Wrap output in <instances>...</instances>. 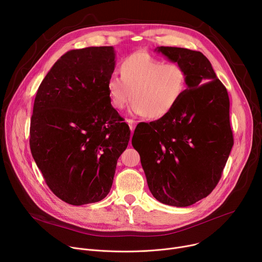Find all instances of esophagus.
Segmentation results:
<instances>
[{
  "instance_id": "34e87169",
  "label": "esophagus",
  "mask_w": 262,
  "mask_h": 262,
  "mask_svg": "<svg viewBox=\"0 0 262 262\" xmlns=\"http://www.w3.org/2000/svg\"><path fill=\"white\" fill-rule=\"evenodd\" d=\"M126 122L128 123V125H129L130 130H132V132H134V129H135V127H136V125H137V122H136L135 120H132V119H127V120H126Z\"/></svg>"
}]
</instances>
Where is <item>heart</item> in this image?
I'll return each mask as SVG.
<instances>
[{
    "label": "heart",
    "instance_id": "b5f03b06",
    "mask_svg": "<svg viewBox=\"0 0 262 262\" xmlns=\"http://www.w3.org/2000/svg\"><path fill=\"white\" fill-rule=\"evenodd\" d=\"M121 77L113 75L107 81L109 102L123 109L130 101V112L150 120L169 115L183 98L187 74L178 63L154 57L146 52H136L120 64Z\"/></svg>",
    "mask_w": 262,
    "mask_h": 262
}]
</instances>
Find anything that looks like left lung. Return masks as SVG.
<instances>
[{"instance_id": "obj_1", "label": "left lung", "mask_w": 262, "mask_h": 262, "mask_svg": "<svg viewBox=\"0 0 262 262\" xmlns=\"http://www.w3.org/2000/svg\"><path fill=\"white\" fill-rule=\"evenodd\" d=\"M155 51L185 69L187 89L169 115L139 123L132 144L153 196L187 207L209 195L222 176L233 145L229 98L201 52L173 47Z\"/></svg>"}]
</instances>
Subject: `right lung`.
<instances>
[{
    "label": "right lung",
    "instance_id": "obj_1",
    "mask_svg": "<svg viewBox=\"0 0 262 262\" xmlns=\"http://www.w3.org/2000/svg\"><path fill=\"white\" fill-rule=\"evenodd\" d=\"M113 47L71 50L41 82L31 119L30 146L53 193L79 206L102 201L130 129L109 102Z\"/></svg>",
    "mask_w": 262,
    "mask_h": 262
}]
</instances>
